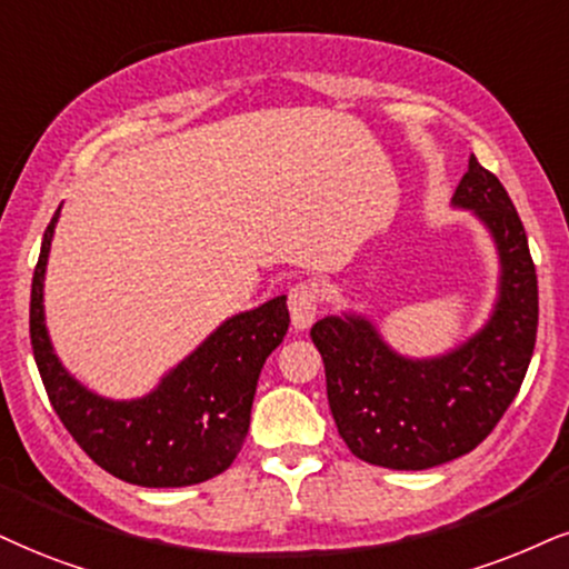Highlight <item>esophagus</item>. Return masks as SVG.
<instances>
[{"mask_svg":"<svg viewBox=\"0 0 569 569\" xmlns=\"http://www.w3.org/2000/svg\"><path fill=\"white\" fill-rule=\"evenodd\" d=\"M319 290L317 284L300 282L290 290L287 296V306H290V317H292V327L296 329H308L311 321L317 319L319 313Z\"/></svg>","mask_w":569,"mask_h":569,"instance_id":"1","label":"esophagus"}]
</instances>
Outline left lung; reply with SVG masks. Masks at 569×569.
<instances>
[{
  "mask_svg": "<svg viewBox=\"0 0 569 569\" xmlns=\"http://www.w3.org/2000/svg\"><path fill=\"white\" fill-rule=\"evenodd\" d=\"M451 206L472 210L499 256V296L472 338L440 356L411 359L361 313L311 327L340 438L369 465L430 469L469 453L499 425L530 367L538 279L520 216L475 156Z\"/></svg>",
  "mask_w": 569,
  "mask_h": 569,
  "instance_id": "obj_1",
  "label": "left lung"
}]
</instances>
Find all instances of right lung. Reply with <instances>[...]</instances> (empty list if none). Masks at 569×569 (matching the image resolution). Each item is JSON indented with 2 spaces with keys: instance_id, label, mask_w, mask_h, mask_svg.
Returning a JSON list of instances; mask_svg holds the SVG:
<instances>
[{
  "instance_id": "add662e5",
  "label": "right lung",
  "mask_w": 569,
  "mask_h": 569,
  "mask_svg": "<svg viewBox=\"0 0 569 569\" xmlns=\"http://www.w3.org/2000/svg\"><path fill=\"white\" fill-rule=\"evenodd\" d=\"M60 208L44 231L31 284L33 359L52 409L89 459L118 480L181 488L216 478L240 453L258 377L290 327L287 296L229 317L147 396L104 398L62 367L49 340L44 277Z\"/></svg>"
}]
</instances>
